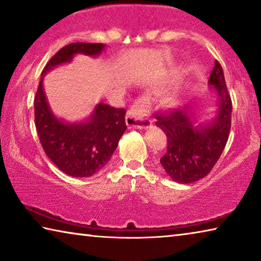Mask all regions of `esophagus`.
Instances as JSON below:
<instances>
[{
  "label": "esophagus",
  "mask_w": 261,
  "mask_h": 261,
  "mask_svg": "<svg viewBox=\"0 0 261 261\" xmlns=\"http://www.w3.org/2000/svg\"><path fill=\"white\" fill-rule=\"evenodd\" d=\"M126 124L130 129H147L152 125V118L147 115V106L144 100L137 101L127 112Z\"/></svg>",
  "instance_id": "34e87169"
}]
</instances>
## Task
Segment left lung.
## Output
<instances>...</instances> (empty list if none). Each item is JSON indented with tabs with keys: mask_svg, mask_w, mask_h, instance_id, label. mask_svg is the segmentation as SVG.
I'll use <instances>...</instances> for the list:
<instances>
[{
	"mask_svg": "<svg viewBox=\"0 0 261 261\" xmlns=\"http://www.w3.org/2000/svg\"><path fill=\"white\" fill-rule=\"evenodd\" d=\"M208 84L218 95V112L211 122L194 125L191 106L155 115V125L167 136V152L160 163L177 183H193L208 175L228 141L232 105L222 67L216 60Z\"/></svg>",
	"mask_w": 261,
	"mask_h": 261,
	"instance_id": "8db88e82",
	"label": "left lung"
}]
</instances>
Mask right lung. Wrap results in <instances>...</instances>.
<instances>
[{
  "instance_id": "obj_1",
  "label": "right lung",
  "mask_w": 261,
  "mask_h": 261,
  "mask_svg": "<svg viewBox=\"0 0 261 261\" xmlns=\"http://www.w3.org/2000/svg\"><path fill=\"white\" fill-rule=\"evenodd\" d=\"M103 43L76 42L56 53L41 72L34 96L35 126L41 146L53 163L72 177H90L103 169L126 130L125 109L98 103L86 121L67 123L57 118L48 105L43 78L57 65L69 63L73 56H98Z\"/></svg>"
}]
</instances>
